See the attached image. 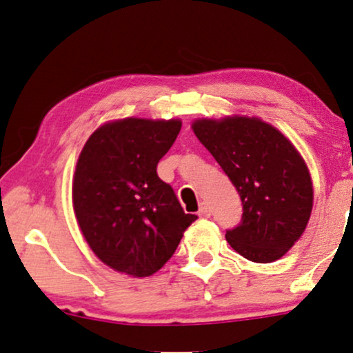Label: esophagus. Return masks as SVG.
Returning <instances> with one entry per match:
<instances>
[{"instance_id":"1","label":"esophagus","mask_w":353,"mask_h":353,"mask_svg":"<svg viewBox=\"0 0 353 353\" xmlns=\"http://www.w3.org/2000/svg\"><path fill=\"white\" fill-rule=\"evenodd\" d=\"M199 216L200 218H210L211 216V208L206 203H201L200 206V211H199Z\"/></svg>"}]
</instances>
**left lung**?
Wrapping results in <instances>:
<instances>
[{
	"mask_svg": "<svg viewBox=\"0 0 353 353\" xmlns=\"http://www.w3.org/2000/svg\"><path fill=\"white\" fill-rule=\"evenodd\" d=\"M192 129L241 195L242 221L225 241L250 261L279 260L303 234L313 206L312 177L297 148L258 117L196 119Z\"/></svg>",
	"mask_w": 353,
	"mask_h": 353,
	"instance_id": "1",
	"label": "left lung"
}]
</instances>
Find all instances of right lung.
Segmentation results:
<instances>
[{"label": "right lung", "mask_w": 353, "mask_h": 353, "mask_svg": "<svg viewBox=\"0 0 353 353\" xmlns=\"http://www.w3.org/2000/svg\"><path fill=\"white\" fill-rule=\"evenodd\" d=\"M181 125L179 119L125 117L103 124L83 145L72 181L74 213L88 247L112 270L152 276L196 219L157 174Z\"/></svg>", "instance_id": "1"}]
</instances>
